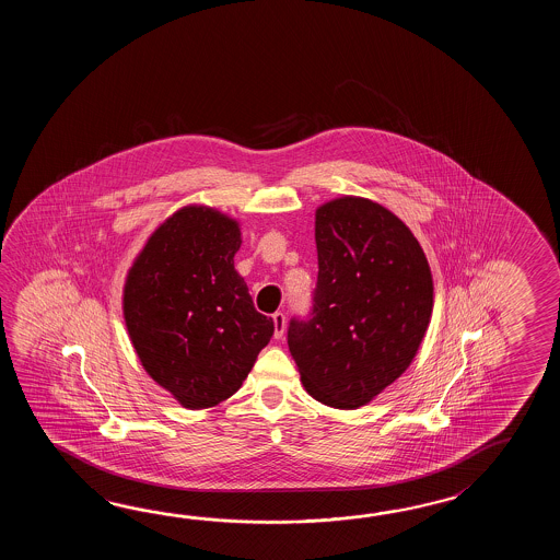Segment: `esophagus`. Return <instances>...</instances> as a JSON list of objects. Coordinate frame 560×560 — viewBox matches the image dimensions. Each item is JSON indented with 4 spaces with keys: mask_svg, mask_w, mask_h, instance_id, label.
<instances>
[{
    "mask_svg": "<svg viewBox=\"0 0 560 560\" xmlns=\"http://www.w3.org/2000/svg\"><path fill=\"white\" fill-rule=\"evenodd\" d=\"M272 322H275V338H282L285 330L284 314H282V312H276L275 316H272Z\"/></svg>",
    "mask_w": 560,
    "mask_h": 560,
    "instance_id": "1",
    "label": "esophagus"
}]
</instances>
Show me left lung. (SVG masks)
Here are the masks:
<instances>
[{"label": "left lung", "mask_w": 560, "mask_h": 560, "mask_svg": "<svg viewBox=\"0 0 560 560\" xmlns=\"http://www.w3.org/2000/svg\"><path fill=\"white\" fill-rule=\"evenodd\" d=\"M314 238V316L290 322L288 346L312 398L354 410L417 357L432 318V272L412 230L369 198L318 206Z\"/></svg>", "instance_id": "obj_1"}]
</instances>
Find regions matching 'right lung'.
<instances>
[{
	"mask_svg": "<svg viewBox=\"0 0 560 560\" xmlns=\"http://www.w3.org/2000/svg\"><path fill=\"white\" fill-rule=\"evenodd\" d=\"M240 222L182 206L133 258L121 292L131 346L148 376L188 410L222 405L275 334L234 268Z\"/></svg>",
	"mask_w": 560,
	"mask_h": 560,
	"instance_id": "right-lung-1",
	"label": "right lung"
}]
</instances>
